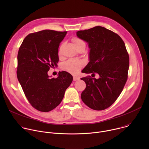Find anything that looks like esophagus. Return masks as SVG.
Instances as JSON below:
<instances>
[{"label":"esophagus","mask_w":149,"mask_h":149,"mask_svg":"<svg viewBox=\"0 0 149 149\" xmlns=\"http://www.w3.org/2000/svg\"><path fill=\"white\" fill-rule=\"evenodd\" d=\"M79 78H78V77H75V76H74L73 77V80L74 81H77V80H78Z\"/></svg>","instance_id":"obj_1"}]
</instances>
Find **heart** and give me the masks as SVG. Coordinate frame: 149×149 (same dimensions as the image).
<instances>
[{"instance_id":"heart-1","label":"heart","mask_w":149,"mask_h":149,"mask_svg":"<svg viewBox=\"0 0 149 149\" xmlns=\"http://www.w3.org/2000/svg\"><path fill=\"white\" fill-rule=\"evenodd\" d=\"M72 42L75 48H78L80 45H86L85 42L81 39L78 38H74L72 39ZM58 55L60 56L61 55V48L59 47L58 49ZM84 65V63L82 61L75 59H70L68 61L63 62L62 65V68L63 70L67 71L71 74H77L78 72L80 71V70L82 68Z\"/></svg>"}]
</instances>
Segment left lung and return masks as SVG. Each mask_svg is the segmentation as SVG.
<instances>
[{
	"mask_svg": "<svg viewBox=\"0 0 149 149\" xmlns=\"http://www.w3.org/2000/svg\"><path fill=\"white\" fill-rule=\"evenodd\" d=\"M90 48L89 62L82 72L100 77L81 78L86 84L82 101L95 110L109 108L117 99L127 79L129 56L124 42L113 31L100 26L77 32Z\"/></svg>",
	"mask_w": 149,
	"mask_h": 149,
	"instance_id": "8db88e82",
	"label": "left lung"
}]
</instances>
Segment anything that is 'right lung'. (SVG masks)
Segmentation results:
<instances>
[{
    "instance_id": "obj_1",
    "label": "right lung",
    "mask_w": 149,
    "mask_h": 149,
    "mask_svg": "<svg viewBox=\"0 0 149 149\" xmlns=\"http://www.w3.org/2000/svg\"><path fill=\"white\" fill-rule=\"evenodd\" d=\"M67 32L44 30L29 34L17 54V77L28 100L35 109L48 112L62 101L73 78L66 71L56 78L48 75L57 66L59 44Z\"/></svg>"
}]
</instances>
